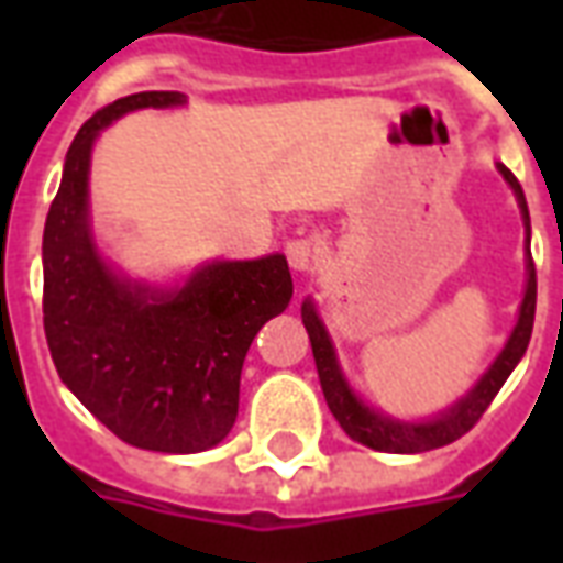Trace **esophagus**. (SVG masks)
<instances>
[{
	"mask_svg": "<svg viewBox=\"0 0 563 563\" xmlns=\"http://www.w3.org/2000/svg\"><path fill=\"white\" fill-rule=\"evenodd\" d=\"M313 253H317V246H313V241H307V238H292L286 244V258H289V265L295 271L310 268L313 265Z\"/></svg>",
	"mask_w": 563,
	"mask_h": 563,
	"instance_id": "obj_1",
	"label": "esophagus"
}]
</instances>
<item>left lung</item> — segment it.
<instances>
[{
	"label": "left lung",
	"instance_id": "left-lung-1",
	"mask_svg": "<svg viewBox=\"0 0 563 563\" xmlns=\"http://www.w3.org/2000/svg\"><path fill=\"white\" fill-rule=\"evenodd\" d=\"M497 172L507 180L512 196L519 201L521 222H525V234H528V244H531V217H528V201H525V192H521L516 174L509 172L507 165L497 162ZM525 271H528V283H525V298H521L519 319H516V329L509 331L504 350L497 353V358L488 365L483 377L476 379L464 398L446 407L443 413L431 416V419H422V422H407V419H395V416L383 413L377 407H367L358 395L353 391V386L346 383L341 371V362H338V353H334V343H331L329 331H325V322L319 317L313 298H305L301 305V319H305V329L310 334V346H313V358H317L319 383H322V395L329 401V410L334 413V419L341 422V428L346 434L353 437L355 443H362L367 449H377V452H401V455H413V452H428V449H440L459 440L461 434H467L473 424L479 422V416L488 410V404L495 401V395L500 391V386L507 383V377L516 371V365L521 362V355L531 343L533 331V310H537V271H533L531 250H528V262H525Z\"/></svg>",
	"mask_w": 563,
	"mask_h": 563
}]
</instances>
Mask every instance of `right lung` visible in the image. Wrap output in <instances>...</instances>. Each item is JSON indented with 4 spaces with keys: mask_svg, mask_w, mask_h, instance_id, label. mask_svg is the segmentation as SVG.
<instances>
[{
    "mask_svg": "<svg viewBox=\"0 0 563 563\" xmlns=\"http://www.w3.org/2000/svg\"><path fill=\"white\" fill-rule=\"evenodd\" d=\"M184 92L117 99L80 126L44 222V334L59 379L129 446L189 455L217 446L238 419L246 350L292 301L283 253L208 262L177 286L129 280L99 253L90 220L92 144L141 108Z\"/></svg>",
    "mask_w": 563,
    "mask_h": 563,
    "instance_id": "right-lung-1",
    "label": "right lung"
}]
</instances>
